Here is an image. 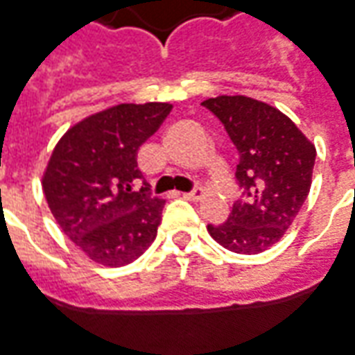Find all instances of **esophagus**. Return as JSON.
Returning <instances> with one entry per match:
<instances>
[{"label": "esophagus", "instance_id": "1", "mask_svg": "<svg viewBox=\"0 0 355 355\" xmlns=\"http://www.w3.org/2000/svg\"><path fill=\"white\" fill-rule=\"evenodd\" d=\"M182 198L190 200V202H200V200L203 198V190L202 188H196V190H192V192H186V194H182Z\"/></svg>", "mask_w": 355, "mask_h": 355}]
</instances>
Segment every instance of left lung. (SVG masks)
<instances>
[{
  "mask_svg": "<svg viewBox=\"0 0 355 355\" xmlns=\"http://www.w3.org/2000/svg\"><path fill=\"white\" fill-rule=\"evenodd\" d=\"M202 105L236 146V180L248 196L225 223L207 225V232L234 254H261L284 236L306 202L315 146L284 113L254 98L217 96Z\"/></svg>",
  "mask_w": 355,
  "mask_h": 355,
  "instance_id": "left-lung-1",
  "label": "left lung"
}]
</instances>
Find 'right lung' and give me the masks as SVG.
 <instances>
[{
  "mask_svg": "<svg viewBox=\"0 0 355 355\" xmlns=\"http://www.w3.org/2000/svg\"><path fill=\"white\" fill-rule=\"evenodd\" d=\"M171 103H119L71 126L42 177L57 225L96 263L123 267L150 248L165 200L132 192L138 150L167 119Z\"/></svg>",
  "mask_w": 355,
  "mask_h": 355,
  "instance_id": "1",
  "label": "right lung"
}]
</instances>
